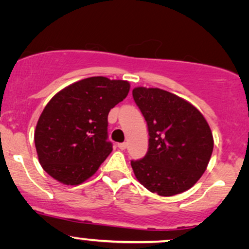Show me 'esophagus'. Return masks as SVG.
Here are the masks:
<instances>
[{
    "mask_svg": "<svg viewBox=\"0 0 249 249\" xmlns=\"http://www.w3.org/2000/svg\"><path fill=\"white\" fill-rule=\"evenodd\" d=\"M117 146H118V148H119V149H121V150H124V149H126L127 143H126V142H121V143H118Z\"/></svg>",
    "mask_w": 249,
    "mask_h": 249,
    "instance_id": "34e87169",
    "label": "esophagus"
}]
</instances>
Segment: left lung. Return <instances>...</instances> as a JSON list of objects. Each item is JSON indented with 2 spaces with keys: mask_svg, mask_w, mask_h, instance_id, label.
Masks as SVG:
<instances>
[{
  "mask_svg": "<svg viewBox=\"0 0 249 249\" xmlns=\"http://www.w3.org/2000/svg\"><path fill=\"white\" fill-rule=\"evenodd\" d=\"M132 94L149 132L146 156L131 161L135 178L161 196L190 190L213 154L208 122L192 103L161 88L135 87Z\"/></svg>",
  "mask_w": 249,
  "mask_h": 249,
  "instance_id": "1",
  "label": "left lung"
}]
</instances>
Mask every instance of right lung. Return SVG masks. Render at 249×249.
Returning <instances> with one entry per match:
<instances>
[{
	"instance_id": "1",
	"label": "right lung",
	"mask_w": 249,
	"mask_h": 249,
	"mask_svg": "<svg viewBox=\"0 0 249 249\" xmlns=\"http://www.w3.org/2000/svg\"><path fill=\"white\" fill-rule=\"evenodd\" d=\"M130 83L90 77L52 97L37 121L34 142L43 170L64 185H80L111 153L108 114L127 96Z\"/></svg>"
}]
</instances>
